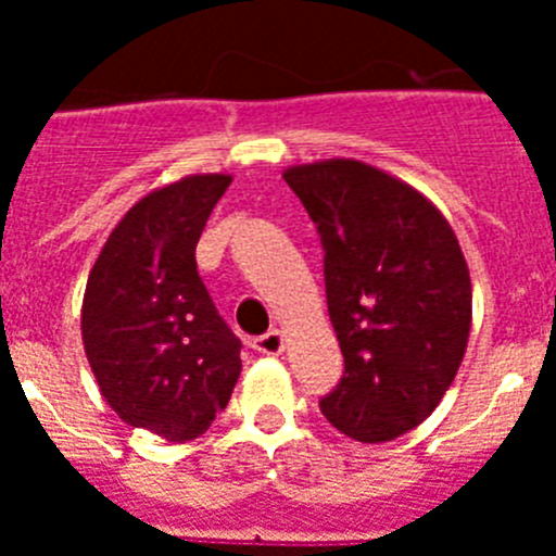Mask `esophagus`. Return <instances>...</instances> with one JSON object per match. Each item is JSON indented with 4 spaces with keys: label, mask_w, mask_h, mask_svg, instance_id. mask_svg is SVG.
I'll use <instances>...</instances> for the list:
<instances>
[{
    "label": "esophagus",
    "mask_w": 556,
    "mask_h": 556,
    "mask_svg": "<svg viewBox=\"0 0 556 556\" xmlns=\"http://www.w3.org/2000/svg\"><path fill=\"white\" fill-rule=\"evenodd\" d=\"M283 345H287V339H283V333L278 331V328L267 331L264 337L253 339V348L258 353H264V356H281Z\"/></svg>",
    "instance_id": "1"
}]
</instances>
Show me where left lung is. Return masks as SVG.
<instances>
[{"label": "left lung", "mask_w": 556, "mask_h": 556, "mask_svg": "<svg viewBox=\"0 0 556 556\" xmlns=\"http://www.w3.org/2000/svg\"><path fill=\"white\" fill-rule=\"evenodd\" d=\"M326 250V298L345 376L320 401L358 443L420 426L462 365L473 289L459 239L415 186L353 159L283 169Z\"/></svg>", "instance_id": "obj_1"}]
</instances>
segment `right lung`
Segmentation results:
<instances>
[{"mask_svg":"<svg viewBox=\"0 0 556 556\" xmlns=\"http://www.w3.org/2000/svg\"><path fill=\"white\" fill-rule=\"evenodd\" d=\"M230 180L186 175L144 194L111 230L83 294V348L102 397L127 426L166 443L203 434L242 372V342L194 262Z\"/></svg>","mask_w":556,"mask_h":556,"instance_id":"obj_1","label":"right lung"}]
</instances>
